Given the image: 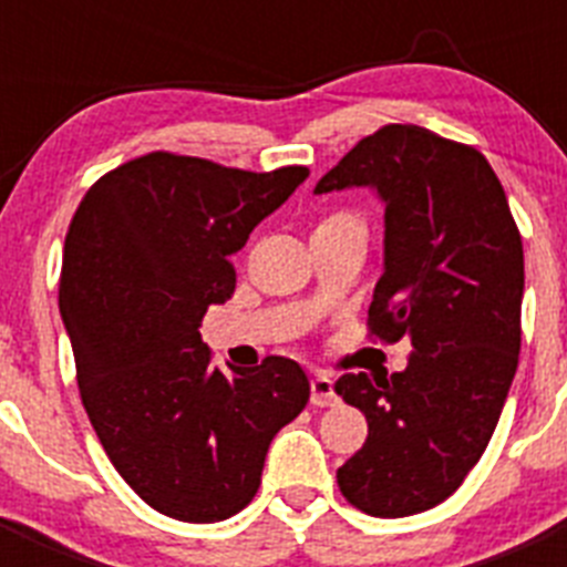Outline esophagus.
Masks as SVG:
<instances>
[{"label": "esophagus", "instance_id": "34e87169", "mask_svg": "<svg viewBox=\"0 0 567 567\" xmlns=\"http://www.w3.org/2000/svg\"><path fill=\"white\" fill-rule=\"evenodd\" d=\"M312 405H332L334 400H338V394H334V380L329 378V374H312Z\"/></svg>", "mask_w": 567, "mask_h": 567}]
</instances>
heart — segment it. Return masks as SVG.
<instances>
[{"mask_svg":"<svg viewBox=\"0 0 567 567\" xmlns=\"http://www.w3.org/2000/svg\"><path fill=\"white\" fill-rule=\"evenodd\" d=\"M340 218H346V215H334V218H329V221H323V224H332V221H340ZM323 224H320V227H323Z\"/></svg>","mask_w":567,"mask_h":567,"instance_id":"b5f03b06","label":"heart"}]
</instances>
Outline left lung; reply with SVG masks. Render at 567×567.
Instances as JSON below:
<instances>
[{
    "mask_svg": "<svg viewBox=\"0 0 567 567\" xmlns=\"http://www.w3.org/2000/svg\"><path fill=\"white\" fill-rule=\"evenodd\" d=\"M354 187L383 207L372 332L409 338L412 354L389 378L334 383L369 423L338 485L372 517H412L452 497L497 429L519 360L523 240L485 155L417 124L354 144L315 195Z\"/></svg>",
    "mask_w": 567,
    "mask_h": 567,
    "instance_id": "1",
    "label": "left lung"
}]
</instances>
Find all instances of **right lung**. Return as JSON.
Returning <instances> with one entry per match:
<instances>
[{
  "mask_svg": "<svg viewBox=\"0 0 567 567\" xmlns=\"http://www.w3.org/2000/svg\"><path fill=\"white\" fill-rule=\"evenodd\" d=\"M307 175L150 153L102 175L70 221L59 312L82 403L130 488L182 523L249 505L269 443L309 400L295 360L218 369L198 332L235 292L229 258Z\"/></svg>",
  "mask_w": 567,
  "mask_h": 567,
  "instance_id": "1",
  "label": "right lung"
}]
</instances>
